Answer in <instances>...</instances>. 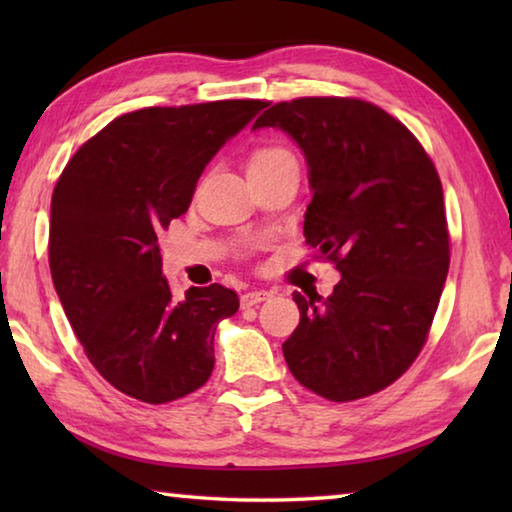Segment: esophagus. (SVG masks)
Segmentation results:
<instances>
[{"instance_id":"34e87169","label":"esophagus","mask_w":512,"mask_h":512,"mask_svg":"<svg viewBox=\"0 0 512 512\" xmlns=\"http://www.w3.org/2000/svg\"><path fill=\"white\" fill-rule=\"evenodd\" d=\"M268 298H273L271 291H246L244 296H241V307H255L259 302H264Z\"/></svg>"}]
</instances>
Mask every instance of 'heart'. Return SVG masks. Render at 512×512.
<instances>
[{
	"instance_id": "b5f03b06",
	"label": "heart",
	"mask_w": 512,
	"mask_h": 512,
	"mask_svg": "<svg viewBox=\"0 0 512 512\" xmlns=\"http://www.w3.org/2000/svg\"><path fill=\"white\" fill-rule=\"evenodd\" d=\"M289 155H291L289 151L277 149V146H268V149L257 151L253 155V162H250V164H262V162H271V160H277V158H289Z\"/></svg>"
}]
</instances>
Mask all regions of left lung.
I'll use <instances>...</instances> for the list:
<instances>
[{"label": "left lung", "instance_id": "1", "mask_svg": "<svg viewBox=\"0 0 512 512\" xmlns=\"http://www.w3.org/2000/svg\"><path fill=\"white\" fill-rule=\"evenodd\" d=\"M305 153V237L341 273L332 296H300L282 345L291 375L332 402L391 386L427 341L449 271L443 185L420 142L375 103L305 97L268 108Z\"/></svg>", "mask_w": 512, "mask_h": 512}]
</instances>
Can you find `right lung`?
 I'll use <instances>...</instances> for the list:
<instances>
[{"label": "right lung", "instance_id": "1", "mask_svg": "<svg viewBox=\"0 0 512 512\" xmlns=\"http://www.w3.org/2000/svg\"><path fill=\"white\" fill-rule=\"evenodd\" d=\"M266 101L142 108L112 119L60 173L49 268L69 325L99 375L146 404L212 375L214 332L239 298L221 284L173 300L158 235L187 212L203 169Z\"/></svg>", "mask_w": 512, "mask_h": 512}]
</instances>
